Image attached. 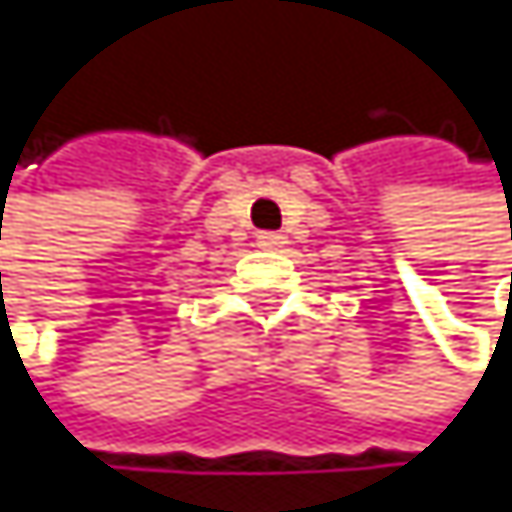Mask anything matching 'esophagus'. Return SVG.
I'll list each match as a JSON object with an SVG mask.
<instances>
[{
    "instance_id": "esophagus-1",
    "label": "esophagus",
    "mask_w": 512,
    "mask_h": 512,
    "mask_svg": "<svg viewBox=\"0 0 512 512\" xmlns=\"http://www.w3.org/2000/svg\"><path fill=\"white\" fill-rule=\"evenodd\" d=\"M258 245L261 248H282L285 245V236L282 233H261L258 236Z\"/></svg>"
}]
</instances>
